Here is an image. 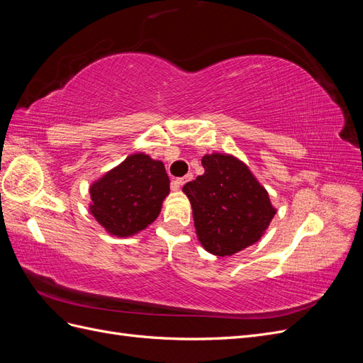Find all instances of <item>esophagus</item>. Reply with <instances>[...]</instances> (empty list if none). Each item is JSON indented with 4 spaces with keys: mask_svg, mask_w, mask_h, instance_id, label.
Masks as SVG:
<instances>
[{
    "mask_svg": "<svg viewBox=\"0 0 363 363\" xmlns=\"http://www.w3.org/2000/svg\"><path fill=\"white\" fill-rule=\"evenodd\" d=\"M191 179H192V174L184 175V177H180V179H174V180H172V188H174V189H180L182 186H183L186 182H189Z\"/></svg>",
    "mask_w": 363,
    "mask_h": 363,
    "instance_id": "esophagus-1",
    "label": "esophagus"
}]
</instances>
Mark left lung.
I'll return each mask as SVG.
<instances>
[{
	"label": "left lung",
	"mask_w": 363,
	"mask_h": 363,
	"mask_svg": "<svg viewBox=\"0 0 363 363\" xmlns=\"http://www.w3.org/2000/svg\"><path fill=\"white\" fill-rule=\"evenodd\" d=\"M204 174L183 186L192 207L195 233L215 256H233L265 235L277 208L247 163L212 152L201 159Z\"/></svg>",
	"instance_id": "left-lung-1"
}]
</instances>
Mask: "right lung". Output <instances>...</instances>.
<instances>
[{
	"label": "right lung",
	"instance_id": "obj_1",
	"mask_svg": "<svg viewBox=\"0 0 363 363\" xmlns=\"http://www.w3.org/2000/svg\"><path fill=\"white\" fill-rule=\"evenodd\" d=\"M89 194L95 221L108 235L130 238L157 219L169 195V177L163 162L135 152L96 179Z\"/></svg>",
	"mask_w": 363,
	"mask_h": 363
}]
</instances>
